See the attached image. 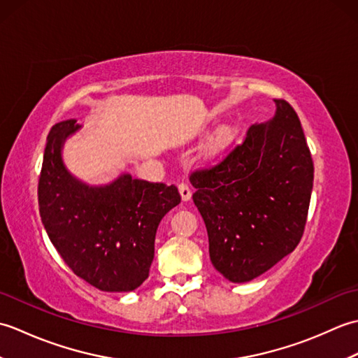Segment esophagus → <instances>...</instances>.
I'll return each instance as SVG.
<instances>
[{
  "label": "esophagus",
  "mask_w": 358,
  "mask_h": 358,
  "mask_svg": "<svg viewBox=\"0 0 358 358\" xmlns=\"http://www.w3.org/2000/svg\"><path fill=\"white\" fill-rule=\"evenodd\" d=\"M178 191H180V194H181V199H183L185 201L191 200L192 191H191V187H189L187 183H180V185H178Z\"/></svg>",
  "instance_id": "34e87169"
}]
</instances>
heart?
I'll return each mask as SVG.
<instances>
[{"mask_svg": "<svg viewBox=\"0 0 358 358\" xmlns=\"http://www.w3.org/2000/svg\"><path fill=\"white\" fill-rule=\"evenodd\" d=\"M227 138H229V134H227L226 131H223L222 134H220V135L217 136L212 146H214V148H220V146H222V144H224V143L227 141Z\"/></svg>", "mask_w": 358, "mask_h": 358, "instance_id": "1", "label": "heart"}]
</instances>
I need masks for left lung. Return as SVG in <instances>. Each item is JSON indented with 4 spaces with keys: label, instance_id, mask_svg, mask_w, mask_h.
<instances>
[{
    "label": "left lung",
    "instance_id": "left-lung-1",
    "mask_svg": "<svg viewBox=\"0 0 358 358\" xmlns=\"http://www.w3.org/2000/svg\"><path fill=\"white\" fill-rule=\"evenodd\" d=\"M252 124L217 164L191 172L192 200L204 220L214 268L245 283L291 254L305 232L314 162L294 108Z\"/></svg>",
    "mask_w": 358,
    "mask_h": 358
}]
</instances>
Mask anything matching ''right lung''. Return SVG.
<instances>
[{
    "label": "right lung",
    "mask_w": 358,
    "mask_h": 358,
    "mask_svg": "<svg viewBox=\"0 0 358 358\" xmlns=\"http://www.w3.org/2000/svg\"><path fill=\"white\" fill-rule=\"evenodd\" d=\"M75 123L59 121L48 135L38 180L41 222L75 275L106 292L134 291L149 277L157 227L181 195L173 185L129 173L101 187L75 180L62 162Z\"/></svg>",
    "instance_id": "right-lung-1"
}]
</instances>
